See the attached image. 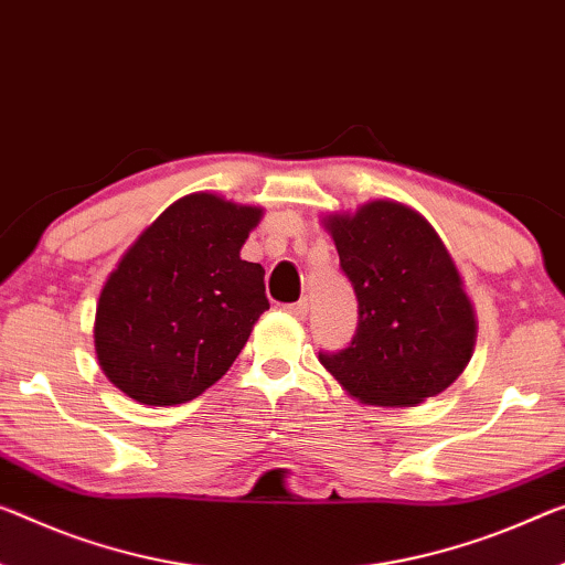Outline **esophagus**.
Returning a JSON list of instances; mask_svg holds the SVG:
<instances>
[{
  "label": "esophagus",
  "mask_w": 565,
  "mask_h": 565,
  "mask_svg": "<svg viewBox=\"0 0 565 565\" xmlns=\"http://www.w3.org/2000/svg\"><path fill=\"white\" fill-rule=\"evenodd\" d=\"M285 310H288L290 316H295L298 320H306L308 318V310H310V302L308 300H298V302H292V306H285Z\"/></svg>",
  "instance_id": "34e87169"
}]
</instances>
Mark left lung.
I'll return each instance as SVG.
<instances>
[{
    "instance_id": "left-lung-1",
    "label": "left lung",
    "mask_w": 565,
    "mask_h": 565,
    "mask_svg": "<svg viewBox=\"0 0 565 565\" xmlns=\"http://www.w3.org/2000/svg\"><path fill=\"white\" fill-rule=\"evenodd\" d=\"M323 222L359 300V326L349 349L320 353V363L363 404L414 406L445 392L470 363L477 338L445 242L392 199Z\"/></svg>"
}]
</instances>
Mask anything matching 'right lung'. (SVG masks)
Wrapping results in <instances>:
<instances>
[{
	"label": "right lung",
	"instance_id": "right-lung-1",
	"mask_svg": "<svg viewBox=\"0 0 565 565\" xmlns=\"http://www.w3.org/2000/svg\"><path fill=\"white\" fill-rule=\"evenodd\" d=\"M259 206L189 194L146 227L103 285L95 353L110 384L146 406L204 394L270 308L263 265L239 249Z\"/></svg>",
	"mask_w": 565,
	"mask_h": 565
}]
</instances>
